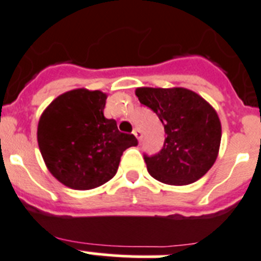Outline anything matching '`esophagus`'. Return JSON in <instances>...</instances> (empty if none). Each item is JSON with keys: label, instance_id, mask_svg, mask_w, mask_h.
<instances>
[{"label": "esophagus", "instance_id": "34e87169", "mask_svg": "<svg viewBox=\"0 0 261 261\" xmlns=\"http://www.w3.org/2000/svg\"><path fill=\"white\" fill-rule=\"evenodd\" d=\"M133 134H134V135H135V138L138 139L139 142H142V138H143V135H142V131L139 130L138 127H135V128H134Z\"/></svg>", "mask_w": 261, "mask_h": 261}]
</instances>
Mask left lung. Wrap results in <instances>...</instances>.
Instances as JSON below:
<instances>
[{
    "label": "left lung",
    "mask_w": 261,
    "mask_h": 261,
    "mask_svg": "<svg viewBox=\"0 0 261 261\" xmlns=\"http://www.w3.org/2000/svg\"><path fill=\"white\" fill-rule=\"evenodd\" d=\"M135 94L157 114L166 134L160 152L144 154L149 174L170 186H187L201 179L216 161L220 147L221 125L215 109L182 87H140Z\"/></svg>",
    "instance_id": "left-lung-1"
}]
</instances>
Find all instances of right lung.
<instances>
[{
	"instance_id": "right-lung-1",
	"label": "right lung",
	"mask_w": 261,
	"mask_h": 261,
	"mask_svg": "<svg viewBox=\"0 0 261 261\" xmlns=\"http://www.w3.org/2000/svg\"><path fill=\"white\" fill-rule=\"evenodd\" d=\"M107 95L77 89L58 96L42 113L37 140L48 171L64 186L79 191L111 180L121 155L138 144L114 119L104 117Z\"/></svg>"
}]
</instances>
